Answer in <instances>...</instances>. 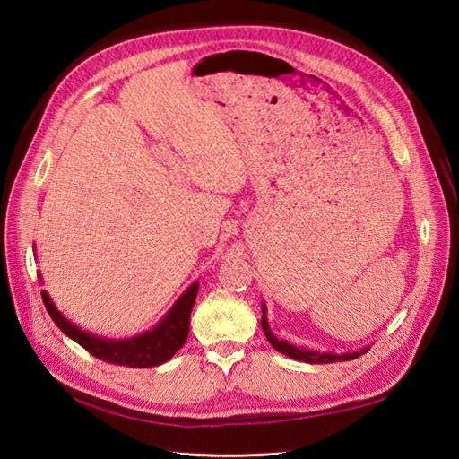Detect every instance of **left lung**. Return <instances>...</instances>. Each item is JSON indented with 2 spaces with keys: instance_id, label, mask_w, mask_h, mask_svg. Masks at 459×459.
<instances>
[{
  "instance_id": "left-lung-1",
  "label": "left lung",
  "mask_w": 459,
  "mask_h": 459,
  "mask_svg": "<svg viewBox=\"0 0 459 459\" xmlns=\"http://www.w3.org/2000/svg\"><path fill=\"white\" fill-rule=\"evenodd\" d=\"M263 330L266 333L268 342L274 345V350H278L280 353L288 355L291 359H297V361H305V363H315V365H322V363H336V361H351V359H357L361 353H367V350H363L361 353H345V355H333V353H318V351H311V350H299L295 348V345L283 342V340H278L274 333L270 332V326L266 322V316H264V307H263Z\"/></svg>"
}]
</instances>
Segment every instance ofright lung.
I'll use <instances>...</instances> for the list:
<instances>
[{"label": "right lung", "instance_id": "obj_1", "mask_svg": "<svg viewBox=\"0 0 459 459\" xmlns=\"http://www.w3.org/2000/svg\"><path fill=\"white\" fill-rule=\"evenodd\" d=\"M196 293H199V283H193V286L179 297L178 303L173 305L168 316L160 322L152 332H146L143 336H137L133 340L119 342L102 340L92 336L89 332H82L75 325H71V322L57 311L46 291H42V299L46 305V311L52 316L57 328L67 333L71 340H75L79 345H82V348L96 359L111 365L151 368L166 363L168 359L176 355V351L181 350L183 343L187 342L189 318Z\"/></svg>", "mask_w": 459, "mask_h": 459}]
</instances>
